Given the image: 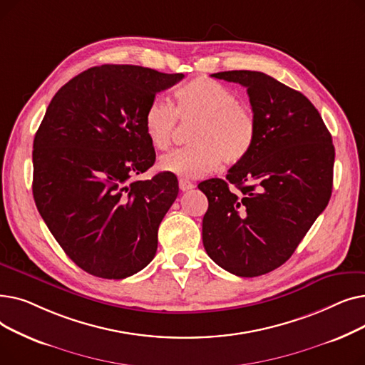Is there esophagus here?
I'll use <instances>...</instances> for the list:
<instances>
[{
	"mask_svg": "<svg viewBox=\"0 0 365 365\" xmlns=\"http://www.w3.org/2000/svg\"><path fill=\"white\" fill-rule=\"evenodd\" d=\"M194 183L192 182H189L187 179H180L179 180V187H180V190H183V192H185V190H189V189H194Z\"/></svg>",
	"mask_w": 365,
	"mask_h": 365,
	"instance_id": "1",
	"label": "esophagus"
}]
</instances>
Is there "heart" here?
Wrapping results in <instances>:
<instances>
[{"instance_id":"obj_1","label":"heart","mask_w":365,"mask_h":365,"mask_svg":"<svg viewBox=\"0 0 365 365\" xmlns=\"http://www.w3.org/2000/svg\"><path fill=\"white\" fill-rule=\"evenodd\" d=\"M176 108L164 98L152 99L145 110V133L150 145L164 150L171 145L180 120H195L189 133L192 145L164 155L160 167L185 179H197L219 164H237L256 140L253 113L238 103L232 90L208 78H195L176 90Z\"/></svg>"}]
</instances>
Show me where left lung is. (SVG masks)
Segmentation results:
<instances>
[{"mask_svg":"<svg viewBox=\"0 0 365 365\" xmlns=\"http://www.w3.org/2000/svg\"><path fill=\"white\" fill-rule=\"evenodd\" d=\"M212 76L247 88L256 140L226 180L198 185L208 200L202 244L225 271L259 277L292 257L327 207L334 146L319 112L300 91L257 71Z\"/></svg>","mask_w":365,"mask_h":365,"instance_id":"1","label":"left lung"}]
</instances>
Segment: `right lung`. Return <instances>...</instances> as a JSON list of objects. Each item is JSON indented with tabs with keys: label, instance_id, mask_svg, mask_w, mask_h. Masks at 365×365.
<instances>
[{
	"label": "right lung",
	"instance_id": "obj_1",
	"mask_svg": "<svg viewBox=\"0 0 365 365\" xmlns=\"http://www.w3.org/2000/svg\"><path fill=\"white\" fill-rule=\"evenodd\" d=\"M183 73L102 65L51 99L34 139L32 194L66 256L83 271L123 279L155 257L158 227L179 194L168 171L131 180L155 163L145 110Z\"/></svg>",
	"mask_w": 365,
	"mask_h": 365
}]
</instances>
